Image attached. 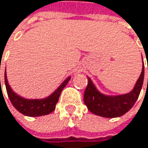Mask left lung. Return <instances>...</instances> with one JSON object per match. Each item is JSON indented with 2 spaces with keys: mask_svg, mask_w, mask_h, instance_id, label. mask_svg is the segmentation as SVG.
<instances>
[{
  "mask_svg": "<svg viewBox=\"0 0 148 148\" xmlns=\"http://www.w3.org/2000/svg\"><path fill=\"white\" fill-rule=\"evenodd\" d=\"M88 87L84 92V103L88 110L95 115L105 118L120 117L133 108L140 95L144 81V63L141 73L133 90L125 95H104L97 89L89 77H88Z\"/></svg>",
  "mask_w": 148,
  "mask_h": 148,
  "instance_id": "left-lung-1",
  "label": "left lung"
}]
</instances>
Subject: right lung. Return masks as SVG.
<instances>
[{
    "label": "right lung",
    "mask_w": 148,
    "mask_h": 148,
    "mask_svg": "<svg viewBox=\"0 0 148 148\" xmlns=\"http://www.w3.org/2000/svg\"><path fill=\"white\" fill-rule=\"evenodd\" d=\"M70 76H68L59 87L55 91H53L49 96L43 98V99H26L13 91L10 85L8 84L7 73L5 71V85L8 98L15 108L20 113L26 116L30 117H37L41 115H47L52 113L55 109V105L58 102L60 95L63 88L66 86L68 82L70 81ZM1 86V80H0Z\"/></svg>",
    "instance_id": "right-lung-1"
}]
</instances>
